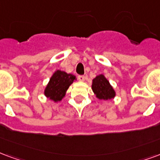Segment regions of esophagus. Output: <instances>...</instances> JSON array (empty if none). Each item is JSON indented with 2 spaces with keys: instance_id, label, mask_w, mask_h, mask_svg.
Segmentation results:
<instances>
[{
  "instance_id": "1",
  "label": "esophagus",
  "mask_w": 160,
  "mask_h": 160,
  "mask_svg": "<svg viewBox=\"0 0 160 160\" xmlns=\"http://www.w3.org/2000/svg\"><path fill=\"white\" fill-rule=\"evenodd\" d=\"M85 79H86V77L84 76V75H79L78 76V80H80V81H84Z\"/></svg>"
}]
</instances>
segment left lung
Listing matches in <instances>:
<instances>
[{
    "label": "left lung",
    "mask_w": 160,
    "mask_h": 160,
    "mask_svg": "<svg viewBox=\"0 0 160 160\" xmlns=\"http://www.w3.org/2000/svg\"><path fill=\"white\" fill-rule=\"evenodd\" d=\"M92 89L99 100H110L115 97V92L103 74H99L92 80Z\"/></svg>",
    "instance_id": "left-lung-1"
}]
</instances>
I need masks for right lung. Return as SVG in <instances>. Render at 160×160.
Wrapping results in <instances>:
<instances>
[{
	"instance_id": "obj_1",
	"label": "right lung",
	"mask_w": 160,
	"mask_h": 160,
	"mask_svg": "<svg viewBox=\"0 0 160 160\" xmlns=\"http://www.w3.org/2000/svg\"><path fill=\"white\" fill-rule=\"evenodd\" d=\"M75 80L76 77L74 74H67L64 71H55L45 88L44 94L55 102H60L64 98L69 86Z\"/></svg>"
}]
</instances>
